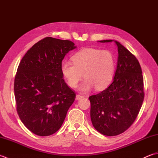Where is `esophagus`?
Wrapping results in <instances>:
<instances>
[{
	"instance_id": "34e87169",
	"label": "esophagus",
	"mask_w": 158,
	"mask_h": 158,
	"mask_svg": "<svg viewBox=\"0 0 158 158\" xmlns=\"http://www.w3.org/2000/svg\"><path fill=\"white\" fill-rule=\"evenodd\" d=\"M83 97V96H82V95H80V94H77V96H76V100H79V99H81V98H82Z\"/></svg>"
}]
</instances>
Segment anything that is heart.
<instances>
[{"label": "heart", "mask_w": 158, "mask_h": 158, "mask_svg": "<svg viewBox=\"0 0 158 158\" xmlns=\"http://www.w3.org/2000/svg\"><path fill=\"white\" fill-rule=\"evenodd\" d=\"M73 63L64 62L61 72L68 84L76 88L83 76L84 81L80 87L81 91L106 88L111 81L115 69V60L113 53L107 50L85 48L72 56Z\"/></svg>", "instance_id": "obj_1"}]
</instances>
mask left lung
<instances>
[{"instance_id": "8db88e82", "label": "left lung", "mask_w": 158, "mask_h": 158, "mask_svg": "<svg viewBox=\"0 0 158 158\" xmlns=\"http://www.w3.org/2000/svg\"><path fill=\"white\" fill-rule=\"evenodd\" d=\"M115 43L118 59L113 81L101 92L89 97L93 126L102 135L110 136L120 135L129 128L138 115L145 96L138 60L120 43Z\"/></svg>"}]
</instances>
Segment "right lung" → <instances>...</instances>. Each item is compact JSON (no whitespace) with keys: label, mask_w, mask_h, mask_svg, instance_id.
Instances as JSON below:
<instances>
[{"label":"right lung","mask_w":158,"mask_h":158,"mask_svg":"<svg viewBox=\"0 0 158 158\" xmlns=\"http://www.w3.org/2000/svg\"><path fill=\"white\" fill-rule=\"evenodd\" d=\"M77 48L69 40L46 37L23 57L14 80L16 109L22 123L35 135H52L62 126L75 101V92L61 72L62 60Z\"/></svg>","instance_id":"obj_1"}]
</instances>
